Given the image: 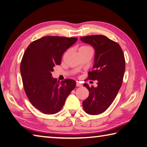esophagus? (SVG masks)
<instances>
[{"instance_id": "34e87169", "label": "esophagus", "mask_w": 147, "mask_h": 147, "mask_svg": "<svg viewBox=\"0 0 147 147\" xmlns=\"http://www.w3.org/2000/svg\"><path fill=\"white\" fill-rule=\"evenodd\" d=\"M82 86V84H80V82H77L76 83V86H77V87H80V86Z\"/></svg>"}]
</instances>
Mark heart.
Listing matches in <instances>:
<instances>
[{
  "mask_svg": "<svg viewBox=\"0 0 147 147\" xmlns=\"http://www.w3.org/2000/svg\"><path fill=\"white\" fill-rule=\"evenodd\" d=\"M88 47H88V46H82V47H80V49H85V48H88Z\"/></svg>",
  "mask_w": 147,
  "mask_h": 147,
  "instance_id": "b5f03b06",
  "label": "heart"
}]
</instances>
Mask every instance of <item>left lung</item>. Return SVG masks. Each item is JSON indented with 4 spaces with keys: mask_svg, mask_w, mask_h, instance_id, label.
Returning <instances> with one entry per match:
<instances>
[{
    "mask_svg": "<svg viewBox=\"0 0 147 147\" xmlns=\"http://www.w3.org/2000/svg\"><path fill=\"white\" fill-rule=\"evenodd\" d=\"M80 40L95 50L94 70L88 72V79L98 80L96 88L84 84L89 94L82 106L88 114L98 115L110 106L122 86L125 68L124 55L120 45L106 36H86Z\"/></svg>",
    "mask_w": 147,
    "mask_h": 147,
    "instance_id": "left-lung-1",
    "label": "left lung"
}]
</instances>
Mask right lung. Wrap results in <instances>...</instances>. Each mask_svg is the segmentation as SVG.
Here are the masks:
<instances>
[{
    "label": "right lung",
    "instance_id": "right-lung-1",
    "mask_svg": "<svg viewBox=\"0 0 147 147\" xmlns=\"http://www.w3.org/2000/svg\"><path fill=\"white\" fill-rule=\"evenodd\" d=\"M77 40L76 37L46 36L32 42L24 53L20 65L23 88L32 105L42 113L58 112L76 88L75 80L59 82L52 77V71L61 64L63 54Z\"/></svg>",
    "mask_w": 147,
    "mask_h": 147
}]
</instances>
